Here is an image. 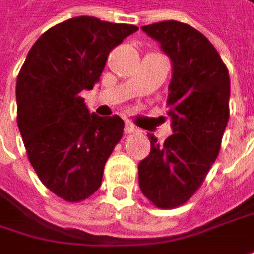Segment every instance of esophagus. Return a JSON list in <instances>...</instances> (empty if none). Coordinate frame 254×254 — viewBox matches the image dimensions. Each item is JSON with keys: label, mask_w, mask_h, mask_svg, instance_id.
<instances>
[{"label": "esophagus", "mask_w": 254, "mask_h": 254, "mask_svg": "<svg viewBox=\"0 0 254 254\" xmlns=\"http://www.w3.org/2000/svg\"><path fill=\"white\" fill-rule=\"evenodd\" d=\"M124 131L127 134H133V133H137L138 131V128L134 126V124H131V123H126V128H124Z\"/></svg>", "instance_id": "esophagus-1"}]
</instances>
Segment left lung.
<instances>
[{
	"mask_svg": "<svg viewBox=\"0 0 254 254\" xmlns=\"http://www.w3.org/2000/svg\"><path fill=\"white\" fill-rule=\"evenodd\" d=\"M141 30L171 60L167 114L173 134L163 144L148 134L151 150L138 164V183L154 206L174 209L196 193L219 156L230 78L216 48L196 28L171 19Z\"/></svg>",
	"mask_w": 254,
	"mask_h": 254,
	"instance_id": "left-lung-1",
	"label": "left lung"
}]
</instances>
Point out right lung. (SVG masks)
<instances>
[{"instance_id": "right-lung-1", "label": "right lung", "mask_w": 254, "mask_h": 254, "mask_svg": "<svg viewBox=\"0 0 254 254\" xmlns=\"http://www.w3.org/2000/svg\"><path fill=\"white\" fill-rule=\"evenodd\" d=\"M138 30L75 17L35 41L17 78V123L27 156L54 194L78 203L101 186L106 161L120 141L119 116L90 113L83 90L100 81L110 51Z\"/></svg>"}]
</instances>
